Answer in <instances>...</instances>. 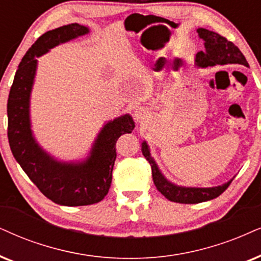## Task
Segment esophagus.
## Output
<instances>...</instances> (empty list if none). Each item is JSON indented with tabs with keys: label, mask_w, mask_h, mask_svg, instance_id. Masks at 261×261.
<instances>
[{
	"label": "esophagus",
	"mask_w": 261,
	"mask_h": 261,
	"mask_svg": "<svg viewBox=\"0 0 261 261\" xmlns=\"http://www.w3.org/2000/svg\"><path fill=\"white\" fill-rule=\"evenodd\" d=\"M134 117H135V119L138 121V123L142 124V123H144L146 120H148V118H149V111L144 107H138L135 110Z\"/></svg>",
	"instance_id": "obj_1"
}]
</instances>
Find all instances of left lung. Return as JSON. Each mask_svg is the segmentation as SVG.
<instances>
[{"instance_id": "8db88e82", "label": "left lung", "mask_w": 261, "mask_h": 261, "mask_svg": "<svg viewBox=\"0 0 261 261\" xmlns=\"http://www.w3.org/2000/svg\"><path fill=\"white\" fill-rule=\"evenodd\" d=\"M199 36L204 41V51H199L196 54V64L200 67H207V66L214 65H229L236 64L241 66L249 67L245 55L241 53L239 47H236L232 42L227 41L225 37L220 36L217 32L210 31L206 29L197 30ZM142 153L144 158L149 161L151 166V176L156 189L160 191L167 200L178 203H199L203 201L216 199L222 195L232 182L223 184L219 187L213 188H183L173 186L169 180L165 179L160 171L158 170L156 164L150 158L149 149L146 142L142 143Z\"/></svg>"}]
</instances>
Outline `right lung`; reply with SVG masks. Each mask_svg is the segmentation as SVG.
Returning a JSON list of instances; mask_svg holds the SVG:
<instances>
[{
	"label": "right lung",
	"instance_id": "1",
	"mask_svg": "<svg viewBox=\"0 0 261 261\" xmlns=\"http://www.w3.org/2000/svg\"><path fill=\"white\" fill-rule=\"evenodd\" d=\"M88 32L85 26L70 24L38 37L19 64L7 103L8 141L15 160L43 195L64 206H87L103 200L112 183L117 158L115 143L121 135L130 134L135 127L130 115H123L105 125L91 155L82 164L58 163L45 154L32 137L29 101L37 66L35 58Z\"/></svg>",
	"mask_w": 261,
	"mask_h": 261
}]
</instances>
